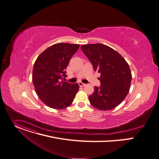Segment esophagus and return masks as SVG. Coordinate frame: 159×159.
<instances>
[{"instance_id": "obj_1", "label": "esophagus", "mask_w": 159, "mask_h": 159, "mask_svg": "<svg viewBox=\"0 0 159 159\" xmlns=\"http://www.w3.org/2000/svg\"><path fill=\"white\" fill-rule=\"evenodd\" d=\"M78 84H79V86H80V87H84V86L85 85V84H84V83H82V82H79Z\"/></svg>"}]
</instances>
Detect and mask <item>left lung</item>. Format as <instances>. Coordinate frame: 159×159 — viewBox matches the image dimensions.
Instances as JSON below:
<instances>
[{
	"label": "left lung",
	"mask_w": 159,
	"mask_h": 159,
	"mask_svg": "<svg viewBox=\"0 0 159 159\" xmlns=\"http://www.w3.org/2000/svg\"><path fill=\"white\" fill-rule=\"evenodd\" d=\"M91 62L94 71L101 74L100 87L89 96L91 105L99 110H109L119 105L127 95L132 80L128 63L116 51L102 44L80 47Z\"/></svg>",
	"instance_id": "8db88e82"
}]
</instances>
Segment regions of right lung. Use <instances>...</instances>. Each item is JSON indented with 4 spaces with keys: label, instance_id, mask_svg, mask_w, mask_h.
I'll return each mask as SVG.
<instances>
[{
    "label": "right lung",
    "instance_id": "right-lung-1",
    "mask_svg": "<svg viewBox=\"0 0 159 159\" xmlns=\"http://www.w3.org/2000/svg\"><path fill=\"white\" fill-rule=\"evenodd\" d=\"M79 44L57 43L43 51L33 68L32 82L42 102L54 109L69 107L79 89L77 83L61 81L66 77V68L79 48Z\"/></svg>",
    "mask_w": 159,
    "mask_h": 159
}]
</instances>
